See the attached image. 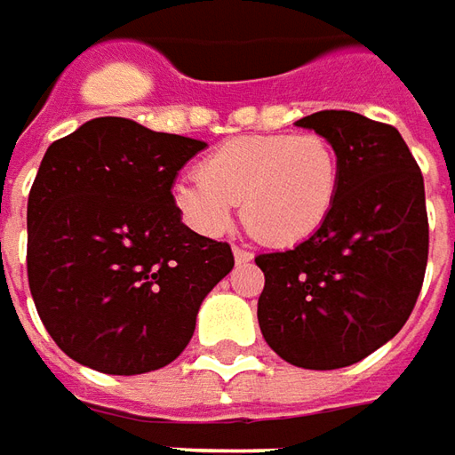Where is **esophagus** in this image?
Segmentation results:
<instances>
[{"instance_id":"34e87169","label":"esophagus","mask_w":455,"mask_h":455,"mask_svg":"<svg viewBox=\"0 0 455 455\" xmlns=\"http://www.w3.org/2000/svg\"><path fill=\"white\" fill-rule=\"evenodd\" d=\"M235 254V264H247V262H252V252H247V250H243V247H235L233 250Z\"/></svg>"}]
</instances>
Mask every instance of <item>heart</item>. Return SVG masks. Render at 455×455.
Instances as JSON below:
<instances>
[{
    "label": "heart",
    "mask_w": 455,
    "mask_h": 455,
    "mask_svg": "<svg viewBox=\"0 0 455 455\" xmlns=\"http://www.w3.org/2000/svg\"><path fill=\"white\" fill-rule=\"evenodd\" d=\"M340 156L333 141L306 134H244L205 154L198 173L171 186L183 220L203 235L230 228L243 201L244 225L279 247L314 237L336 208Z\"/></svg>",
    "instance_id": "b5f03b06"
}]
</instances>
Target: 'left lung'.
Wrapping results in <instances>:
<instances>
[{
	"mask_svg": "<svg viewBox=\"0 0 455 455\" xmlns=\"http://www.w3.org/2000/svg\"><path fill=\"white\" fill-rule=\"evenodd\" d=\"M296 127L333 141L340 193L314 237L254 257L264 272L257 321L282 360L338 370L392 340L417 304L428 257L424 179L389 124L323 109Z\"/></svg>",
	"mask_w": 455,
	"mask_h": 455,
	"instance_id": "left-lung-1",
	"label": "left lung"
}]
</instances>
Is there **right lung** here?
Masks as SVG:
<instances>
[{
	"label": "right lung",
	"mask_w": 455,
	"mask_h": 455,
	"mask_svg": "<svg viewBox=\"0 0 455 455\" xmlns=\"http://www.w3.org/2000/svg\"><path fill=\"white\" fill-rule=\"evenodd\" d=\"M208 144L98 117L53 141L28 193L27 269L56 346L108 375L181 355L203 299L235 267L228 243L193 233L171 201Z\"/></svg>",
	"instance_id": "1"
}]
</instances>
